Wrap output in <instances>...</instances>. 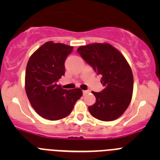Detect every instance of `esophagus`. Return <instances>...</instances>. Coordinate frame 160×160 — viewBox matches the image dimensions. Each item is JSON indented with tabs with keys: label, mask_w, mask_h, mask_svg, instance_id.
<instances>
[{
	"label": "esophagus",
	"mask_w": 160,
	"mask_h": 160,
	"mask_svg": "<svg viewBox=\"0 0 160 160\" xmlns=\"http://www.w3.org/2000/svg\"><path fill=\"white\" fill-rule=\"evenodd\" d=\"M90 92V90H83L82 91V93H83V94H88V93Z\"/></svg>",
	"instance_id": "1"
}]
</instances>
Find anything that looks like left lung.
I'll return each instance as SVG.
<instances>
[{
  "mask_svg": "<svg viewBox=\"0 0 160 160\" xmlns=\"http://www.w3.org/2000/svg\"><path fill=\"white\" fill-rule=\"evenodd\" d=\"M94 71L101 76L105 88L92 94L96 102L89 107L93 117L101 121H113L119 118L131 101L133 74L131 66L123 55L108 43H93L77 49Z\"/></svg>",
  "mask_w": 160,
  "mask_h": 160,
  "instance_id": "obj_1",
  "label": "left lung"
}]
</instances>
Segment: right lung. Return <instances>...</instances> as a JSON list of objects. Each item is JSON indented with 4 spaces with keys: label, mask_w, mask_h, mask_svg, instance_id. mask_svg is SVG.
Listing matches in <instances>:
<instances>
[{
    "label": "right lung",
    "mask_w": 160,
    "mask_h": 160,
    "mask_svg": "<svg viewBox=\"0 0 160 160\" xmlns=\"http://www.w3.org/2000/svg\"><path fill=\"white\" fill-rule=\"evenodd\" d=\"M73 46L47 42L28 61L25 88L32 107L40 116L58 120L68 116L82 95L79 88L65 90L57 82L65 74V61Z\"/></svg>",
    "instance_id": "obj_1"
}]
</instances>
